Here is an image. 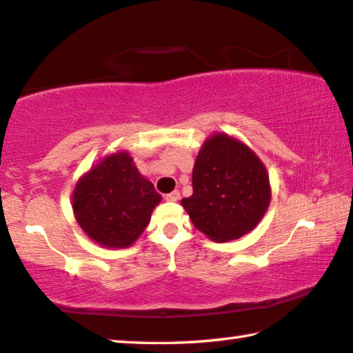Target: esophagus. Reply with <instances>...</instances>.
<instances>
[{
    "label": "esophagus",
    "instance_id": "1",
    "mask_svg": "<svg viewBox=\"0 0 353 353\" xmlns=\"http://www.w3.org/2000/svg\"><path fill=\"white\" fill-rule=\"evenodd\" d=\"M165 200H169V202H176V200H180V191H172L170 194H167Z\"/></svg>",
    "mask_w": 353,
    "mask_h": 353
}]
</instances>
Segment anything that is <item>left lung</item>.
Wrapping results in <instances>:
<instances>
[{
    "label": "left lung",
    "mask_w": 353,
    "mask_h": 353,
    "mask_svg": "<svg viewBox=\"0 0 353 353\" xmlns=\"http://www.w3.org/2000/svg\"><path fill=\"white\" fill-rule=\"evenodd\" d=\"M268 173L251 148L225 134L208 139L195 159L192 195L181 200L195 229L213 241L236 240L270 205Z\"/></svg>",
    "instance_id": "left-lung-1"
}]
</instances>
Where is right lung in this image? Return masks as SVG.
I'll return each mask as SVG.
<instances>
[{
  "label": "right lung",
  "instance_id": "add662e5",
  "mask_svg": "<svg viewBox=\"0 0 353 353\" xmlns=\"http://www.w3.org/2000/svg\"><path fill=\"white\" fill-rule=\"evenodd\" d=\"M161 199L153 183L140 175L131 156L121 151L80 178L72 208L91 240L105 248H128L142 235Z\"/></svg>",
  "mask_w": 353,
  "mask_h": 353
}]
</instances>
